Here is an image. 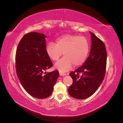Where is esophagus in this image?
Instances as JSON below:
<instances>
[{
  "label": "esophagus",
  "mask_w": 123,
  "mask_h": 123,
  "mask_svg": "<svg viewBox=\"0 0 123 123\" xmlns=\"http://www.w3.org/2000/svg\"><path fill=\"white\" fill-rule=\"evenodd\" d=\"M59 75H60L61 76H64V75H66V74L65 73H63L62 72H59Z\"/></svg>",
  "instance_id": "obj_1"
}]
</instances>
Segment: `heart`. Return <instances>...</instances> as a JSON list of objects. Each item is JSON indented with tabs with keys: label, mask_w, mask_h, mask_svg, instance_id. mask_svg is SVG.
<instances>
[{
	"label": "heart",
	"mask_w": 123,
	"mask_h": 123,
	"mask_svg": "<svg viewBox=\"0 0 123 123\" xmlns=\"http://www.w3.org/2000/svg\"><path fill=\"white\" fill-rule=\"evenodd\" d=\"M89 44L83 36L71 34L62 36L57 39L56 44L50 43L46 48L47 53L52 60L57 61L62 53L64 57L55 64V68L62 72L68 71L74 65H83L88 56Z\"/></svg>",
	"instance_id": "obj_1"
}]
</instances>
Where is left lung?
Here are the masks:
<instances>
[{
	"mask_svg": "<svg viewBox=\"0 0 123 123\" xmlns=\"http://www.w3.org/2000/svg\"><path fill=\"white\" fill-rule=\"evenodd\" d=\"M91 47L89 57L83 66L71 72L73 80L69 94L78 99H84L93 94L101 85L105 75L107 52L105 44L90 32Z\"/></svg>",
	"mask_w": 123,
	"mask_h": 123,
	"instance_id": "1",
	"label": "left lung"
}]
</instances>
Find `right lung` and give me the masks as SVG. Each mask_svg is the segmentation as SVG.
Here are the masks:
<instances>
[{"mask_svg":"<svg viewBox=\"0 0 123 123\" xmlns=\"http://www.w3.org/2000/svg\"><path fill=\"white\" fill-rule=\"evenodd\" d=\"M46 36L30 32L18 44L15 56L16 71L25 90L32 96L43 99L50 96L59 76L57 70L47 73L53 66L46 51Z\"/></svg>","mask_w":123,"mask_h":123,"instance_id":"1","label":"right lung"}]
</instances>
